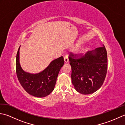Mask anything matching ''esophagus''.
I'll use <instances>...</instances> for the list:
<instances>
[{
	"mask_svg": "<svg viewBox=\"0 0 125 125\" xmlns=\"http://www.w3.org/2000/svg\"><path fill=\"white\" fill-rule=\"evenodd\" d=\"M64 60L65 63H68L69 62V59H68V56H65L64 58Z\"/></svg>",
	"mask_w": 125,
	"mask_h": 125,
	"instance_id": "obj_1",
	"label": "esophagus"
}]
</instances>
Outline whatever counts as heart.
Masks as SVG:
<instances>
[{
	"label": "heart",
	"mask_w": 125,
	"mask_h": 125,
	"mask_svg": "<svg viewBox=\"0 0 125 125\" xmlns=\"http://www.w3.org/2000/svg\"><path fill=\"white\" fill-rule=\"evenodd\" d=\"M87 48H85V49H83L82 50V52H81V53L82 54H85V52H86L87 51Z\"/></svg>",
	"instance_id": "b5f03b06"
}]
</instances>
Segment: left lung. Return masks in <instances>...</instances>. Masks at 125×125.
Masks as SVG:
<instances>
[{
  "label": "left lung",
  "mask_w": 125,
  "mask_h": 125,
  "mask_svg": "<svg viewBox=\"0 0 125 125\" xmlns=\"http://www.w3.org/2000/svg\"><path fill=\"white\" fill-rule=\"evenodd\" d=\"M69 60L72 83L77 91L83 94H91L102 86L107 70V55L104 45L87 52L81 58L70 57Z\"/></svg>",
  "instance_id": "1"
}]
</instances>
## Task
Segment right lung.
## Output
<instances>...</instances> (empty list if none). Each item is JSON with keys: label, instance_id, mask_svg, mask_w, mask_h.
Segmentation results:
<instances>
[{"label": "right lung", "instance_id": "right-lung-1", "mask_svg": "<svg viewBox=\"0 0 125 125\" xmlns=\"http://www.w3.org/2000/svg\"><path fill=\"white\" fill-rule=\"evenodd\" d=\"M20 48L16 57V73L20 84L28 94L42 98L48 95L54 89L60 70L64 64L62 56L50 63L44 69L37 73L24 71L20 63Z\"/></svg>", "mask_w": 125, "mask_h": 125}]
</instances>
